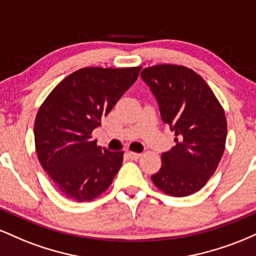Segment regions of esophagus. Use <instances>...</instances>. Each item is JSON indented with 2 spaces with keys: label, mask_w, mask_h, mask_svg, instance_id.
<instances>
[{
  "label": "esophagus",
  "mask_w": 256,
  "mask_h": 256,
  "mask_svg": "<svg viewBox=\"0 0 256 256\" xmlns=\"http://www.w3.org/2000/svg\"><path fill=\"white\" fill-rule=\"evenodd\" d=\"M128 154V156L132 158V160H138V158H140V154H138V152H126Z\"/></svg>",
  "instance_id": "1"
}]
</instances>
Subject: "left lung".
<instances>
[{"label":"left lung","instance_id":"obj_1","mask_svg":"<svg viewBox=\"0 0 256 256\" xmlns=\"http://www.w3.org/2000/svg\"><path fill=\"white\" fill-rule=\"evenodd\" d=\"M158 104L176 146L162 152L152 183L167 195L198 192L216 172L225 149L228 126L222 107L201 76L177 64H158L140 73Z\"/></svg>","mask_w":256,"mask_h":256}]
</instances>
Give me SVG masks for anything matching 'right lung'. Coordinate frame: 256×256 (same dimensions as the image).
I'll list each match as a JSON object with an SVG mask.
<instances>
[{
    "label": "right lung",
    "instance_id": "add662e5",
    "mask_svg": "<svg viewBox=\"0 0 256 256\" xmlns=\"http://www.w3.org/2000/svg\"><path fill=\"white\" fill-rule=\"evenodd\" d=\"M140 68L78 70L60 82L38 110V158L67 198L91 201L110 188L118 173L124 152L98 146L91 132L137 80Z\"/></svg>",
    "mask_w": 256,
    "mask_h": 256
}]
</instances>
